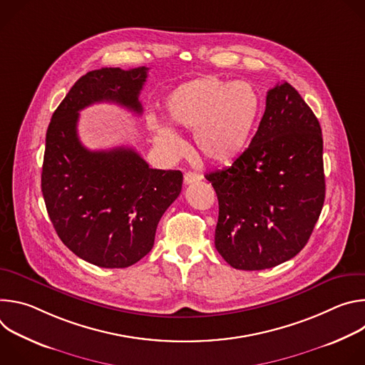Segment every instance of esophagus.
<instances>
[{
    "label": "esophagus",
    "mask_w": 365,
    "mask_h": 365,
    "mask_svg": "<svg viewBox=\"0 0 365 365\" xmlns=\"http://www.w3.org/2000/svg\"><path fill=\"white\" fill-rule=\"evenodd\" d=\"M202 179L200 175L195 173V172H186L185 176H183V182L185 185H190V183H195V182H199Z\"/></svg>",
    "instance_id": "1"
}]
</instances>
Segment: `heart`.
Here are the masks:
<instances>
[{
    "mask_svg": "<svg viewBox=\"0 0 365 365\" xmlns=\"http://www.w3.org/2000/svg\"><path fill=\"white\" fill-rule=\"evenodd\" d=\"M165 110L175 128L193 131L195 148L205 162L227 165L247 148L262 102L250 83L203 76L178 85L166 96ZM148 128L159 145L180 148V138L166 124L150 118Z\"/></svg>",
    "mask_w": 365,
    "mask_h": 365,
    "instance_id": "obj_1",
    "label": "heart"
}]
</instances>
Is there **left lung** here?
<instances>
[{
	"mask_svg": "<svg viewBox=\"0 0 365 365\" xmlns=\"http://www.w3.org/2000/svg\"><path fill=\"white\" fill-rule=\"evenodd\" d=\"M322 130L287 82L267 92L266 111L248 148L206 175L217 192L215 247L238 270H264L306 245L325 200Z\"/></svg>",
	"mask_w": 365,
	"mask_h": 365,
	"instance_id": "left-lung-1",
	"label": "left lung"
}]
</instances>
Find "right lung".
<instances>
[{
	"label": "right lung",
	"mask_w": 365,
	"mask_h": 365,
	"mask_svg": "<svg viewBox=\"0 0 365 365\" xmlns=\"http://www.w3.org/2000/svg\"><path fill=\"white\" fill-rule=\"evenodd\" d=\"M148 68H102L79 78L51 115L46 133L41 192L62 242L103 269L135 264L182 190L179 170L150 169L130 147L91 151L78 137L79 111L114 102L141 114Z\"/></svg>",
	"instance_id": "1"
}]
</instances>
